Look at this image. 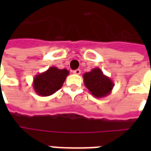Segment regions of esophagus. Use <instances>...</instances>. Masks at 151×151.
<instances>
[{
    "instance_id": "obj_1",
    "label": "esophagus",
    "mask_w": 151,
    "mask_h": 151,
    "mask_svg": "<svg viewBox=\"0 0 151 151\" xmlns=\"http://www.w3.org/2000/svg\"><path fill=\"white\" fill-rule=\"evenodd\" d=\"M73 73L78 75V74L81 73V70H80V69H76V70H73Z\"/></svg>"
}]
</instances>
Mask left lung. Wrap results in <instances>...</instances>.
<instances>
[{"label": "left lung", "mask_w": 151, "mask_h": 151, "mask_svg": "<svg viewBox=\"0 0 151 151\" xmlns=\"http://www.w3.org/2000/svg\"><path fill=\"white\" fill-rule=\"evenodd\" d=\"M84 85L95 98H104L112 91L114 83L109 77L104 74L99 68H94L83 74Z\"/></svg>", "instance_id": "obj_1"}]
</instances>
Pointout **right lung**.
<instances>
[{"mask_svg": "<svg viewBox=\"0 0 151 151\" xmlns=\"http://www.w3.org/2000/svg\"><path fill=\"white\" fill-rule=\"evenodd\" d=\"M69 72L68 69H60L52 66L44 72L35 76L33 88L40 96H49L62 87Z\"/></svg>", "mask_w": 151, "mask_h": 151, "instance_id": "add662e5", "label": "right lung"}]
</instances>
